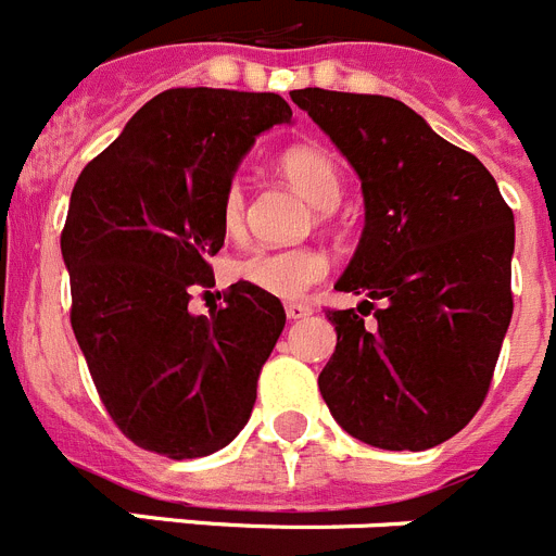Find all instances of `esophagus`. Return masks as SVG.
<instances>
[{"label": "esophagus", "mask_w": 556, "mask_h": 556, "mask_svg": "<svg viewBox=\"0 0 556 556\" xmlns=\"http://www.w3.org/2000/svg\"><path fill=\"white\" fill-rule=\"evenodd\" d=\"M311 305H302V302H288L285 305V316L291 318V321H296V318H307L311 316Z\"/></svg>", "instance_id": "1"}]
</instances>
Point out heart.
I'll return each instance as SVG.
<instances>
[{"label": "heart", "mask_w": 556, "mask_h": 556, "mask_svg": "<svg viewBox=\"0 0 556 556\" xmlns=\"http://www.w3.org/2000/svg\"><path fill=\"white\" fill-rule=\"evenodd\" d=\"M285 178L318 210H332L341 201V173L330 153L318 148H291L282 162ZM245 220V187L240 178L229 181L220 198V224L229 235H238ZM325 251L311 245L296 249H254L231 263V277L238 282L271 293L277 299H299L307 288L327 277Z\"/></svg>", "instance_id": "b5f03b06"}]
</instances>
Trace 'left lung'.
<instances>
[{
	"label": "left lung",
	"instance_id": "1",
	"mask_svg": "<svg viewBox=\"0 0 556 556\" xmlns=\"http://www.w3.org/2000/svg\"><path fill=\"white\" fill-rule=\"evenodd\" d=\"M291 100L355 167L366 224L327 311L338 344L318 389L350 437L428 451L476 417L511 318L515 218L472 153L383 94L296 89ZM380 298L379 325L363 316Z\"/></svg>",
	"mask_w": 556,
	"mask_h": 556
}]
</instances>
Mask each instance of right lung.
Segmentation results:
<instances>
[{
	"label": "right lung",
	"instance_id": "add662e5",
	"mask_svg": "<svg viewBox=\"0 0 556 556\" xmlns=\"http://www.w3.org/2000/svg\"><path fill=\"white\" fill-rule=\"evenodd\" d=\"M291 117L274 91L167 89L77 176L61 231L72 330L105 412L144 451L210 456L249 422L279 299L235 282L210 316L187 305L215 285L206 257L240 159Z\"/></svg>",
	"mask_w": 556,
	"mask_h": 556
}]
</instances>
